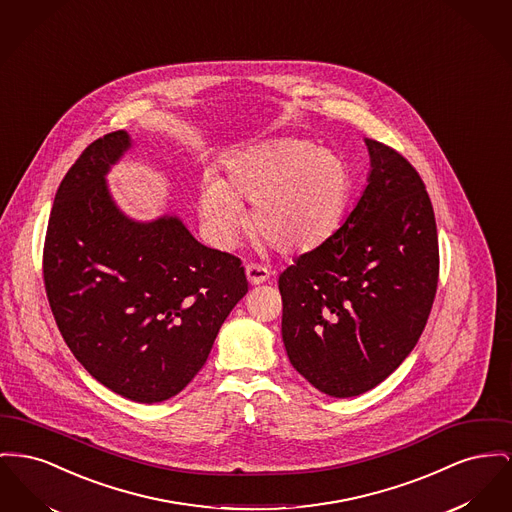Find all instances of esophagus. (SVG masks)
Wrapping results in <instances>:
<instances>
[{"instance_id": "esophagus-1", "label": "esophagus", "mask_w": 512, "mask_h": 512, "mask_svg": "<svg viewBox=\"0 0 512 512\" xmlns=\"http://www.w3.org/2000/svg\"><path fill=\"white\" fill-rule=\"evenodd\" d=\"M245 276H247V280H249L251 284H263V282H267V280L271 278V271L265 269V267H261V265L249 263V265L245 267Z\"/></svg>"}]
</instances>
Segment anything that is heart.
<instances>
[{
  "label": "heart",
  "instance_id": "obj_1",
  "mask_svg": "<svg viewBox=\"0 0 512 512\" xmlns=\"http://www.w3.org/2000/svg\"><path fill=\"white\" fill-rule=\"evenodd\" d=\"M226 180L209 176L199 199L214 240L232 243L253 203L255 234L280 253H305L331 240L352 195V172L336 152L300 139H278L234 152Z\"/></svg>",
  "mask_w": 512,
  "mask_h": 512
}]
</instances>
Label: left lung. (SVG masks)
Returning <instances> with one entry per match:
<instances>
[{"label":"left lung","mask_w":512,"mask_h":512,"mask_svg":"<svg viewBox=\"0 0 512 512\" xmlns=\"http://www.w3.org/2000/svg\"><path fill=\"white\" fill-rule=\"evenodd\" d=\"M367 187L344 224L278 276L282 340L315 389L348 398L377 387L425 329L439 280L435 214L416 168L365 139Z\"/></svg>","instance_id":"8db88e82"}]
</instances>
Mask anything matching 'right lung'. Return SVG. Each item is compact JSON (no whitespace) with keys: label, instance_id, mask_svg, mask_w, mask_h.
Instances as JSON below:
<instances>
[{"label":"right lung","instance_id":"1","mask_svg":"<svg viewBox=\"0 0 512 512\" xmlns=\"http://www.w3.org/2000/svg\"><path fill=\"white\" fill-rule=\"evenodd\" d=\"M125 131L91 143L61 180L44 241L46 296L69 350L121 396L154 404L199 373L247 294L236 255L195 240L176 216L129 220L104 176Z\"/></svg>","mask_w":512,"mask_h":512}]
</instances>
